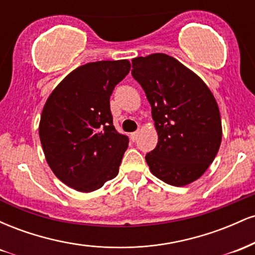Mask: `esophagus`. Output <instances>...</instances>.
<instances>
[{
  "label": "esophagus",
  "mask_w": 255,
  "mask_h": 255,
  "mask_svg": "<svg viewBox=\"0 0 255 255\" xmlns=\"http://www.w3.org/2000/svg\"><path fill=\"white\" fill-rule=\"evenodd\" d=\"M137 135H139V131H134V133H131L130 134L131 141H135V140L137 139Z\"/></svg>",
  "instance_id": "obj_1"
}]
</instances>
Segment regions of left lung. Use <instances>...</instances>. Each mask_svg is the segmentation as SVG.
I'll return each instance as SVG.
<instances>
[{"instance_id":"8db88e82","label":"left lung","mask_w":255,"mask_h":255,"mask_svg":"<svg viewBox=\"0 0 255 255\" xmlns=\"http://www.w3.org/2000/svg\"><path fill=\"white\" fill-rule=\"evenodd\" d=\"M131 64L158 133L156 148L145 157L151 172L171 186L192 183L207 170L221 146L217 102L195 73L169 55L135 57Z\"/></svg>"}]
</instances>
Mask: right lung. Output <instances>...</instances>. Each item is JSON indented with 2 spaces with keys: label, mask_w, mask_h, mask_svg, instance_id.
<instances>
[{
  "label": "right lung",
  "mask_w": 255,
  "mask_h": 255,
  "mask_svg": "<svg viewBox=\"0 0 255 255\" xmlns=\"http://www.w3.org/2000/svg\"><path fill=\"white\" fill-rule=\"evenodd\" d=\"M130 71L128 60L78 67L57 85L44 105L39 137L58 180L93 192L119 174L128 136L113 125L110 96Z\"/></svg>",
  "instance_id": "right-lung-1"
}]
</instances>
